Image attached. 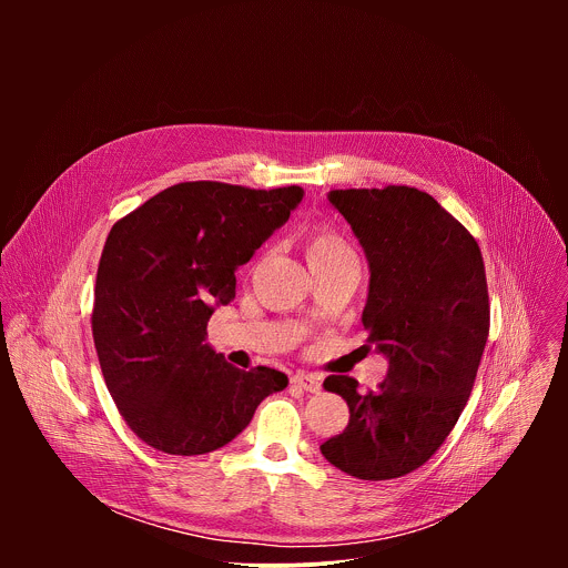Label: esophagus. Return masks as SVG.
I'll return each instance as SVG.
<instances>
[{
  "label": "esophagus",
  "instance_id": "34e87169",
  "mask_svg": "<svg viewBox=\"0 0 568 568\" xmlns=\"http://www.w3.org/2000/svg\"><path fill=\"white\" fill-rule=\"evenodd\" d=\"M292 384L303 388V390H310V393H318L321 390V377L318 375H312V373H298L292 377Z\"/></svg>",
  "mask_w": 568,
  "mask_h": 568
}]
</instances>
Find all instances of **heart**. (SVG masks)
Here are the masks:
<instances>
[{
	"label": "heart",
	"mask_w": 568,
	"mask_h": 568,
	"mask_svg": "<svg viewBox=\"0 0 568 568\" xmlns=\"http://www.w3.org/2000/svg\"><path fill=\"white\" fill-rule=\"evenodd\" d=\"M305 256L307 263H314L337 256H353V252L342 233L333 229H312L305 235Z\"/></svg>",
	"instance_id": "1"
}]
</instances>
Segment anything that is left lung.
<instances>
[{
    "label": "left lung",
    "mask_w": 568,
    "mask_h": 568,
    "mask_svg": "<svg viewBox=\"0 0 568 568\" xmlns=\"http://www.w3.org/2000/svg\"><path fill=\"white\" fill-rule=\"evenodd\" d=\"M371 267L362 314L368 344L388 357L386 379L368 393L331 375L348 402L346 429L321 445L342 471L397 478L425 465L469 399L490 333V298L474 235L429 193L412 186L331 191Z\"/></svg>",
    "instance_id": "8db88e82"
}]
</instances>
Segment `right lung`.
<instances>
[{
    "label": "right lung",
    "instance_id": "obj_1",
    "mask_svg": "<svg viewBox=\"0 0 568 568\" xmlns=\"http://www.w3.org/2000/svg\"><path fill=\"white\" fill-rule=\"evenodd\" d=\"M301 197L298 186L182 182L112 226L97 272L92 335L116 409L145 445L173 456L209 454L287 386L285 373L240 371L204 339L213 305L235 298V270Z\"/></svg>",
    "mask_w": 568,
    "mask_h": 568
}]
</instances>
